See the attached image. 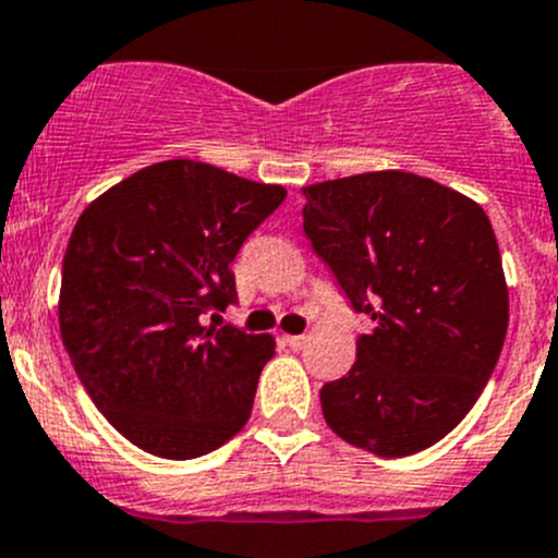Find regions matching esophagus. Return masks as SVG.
Instances as JSON below:
<instances>
[{
  "label": "esophagus",
  "mask_w": 558,
  "mask_h": 558,
  "mask_svg": "<svg viewBox=\"0 0 558 558\" xmlns=\"http://www.w3.org/2000/svg\"><path fill=\"white\" fill-rule=\"evenodd\" d=\"M286 343H289L291 349H302V345L307 343V335H286Z\"/></svg>",
  "instance_id": "esophagus-1"
}]
</instances>
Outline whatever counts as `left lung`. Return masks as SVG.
<instances>
[{"mask_svg": "<svg viewBox=\"0 0 558 558\" xmlns=\"http://www.w3.org/2000/svg\"><path fill=\"white\" fill-rule=\"evenodd\" d=\"M302 229L373 329L322 387L329 428L381 458L445 439L488 384L510 318L499 242L480 204L405 171L302 191Z\"/></svg>", "mask_w": 558, "mask_h": 558, "instance_id": "8db88e82", "label": "left lung"}]
</instances>
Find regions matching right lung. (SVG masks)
I'll use <instances>...</instances> for the list:
<instances>
[{
  "instance_id": "obj_1",
  "label": "right lung",
  "mask_w": 558,
  "mask_h": 558,
  "mask_svg": "<svg viewBox=\"0 0 558 558\" xmlns=\"http://www.w3.org/2000/svg\"><path fill=\"white\" fill-rule=\"evenodd\" d=\"M283 198L280 185L166 160L81 213L59 329L89 398L144 452L207 456L247 423L275 340L215 324L236 302L229 264Z\"/></svg>"
}]
</instances>
